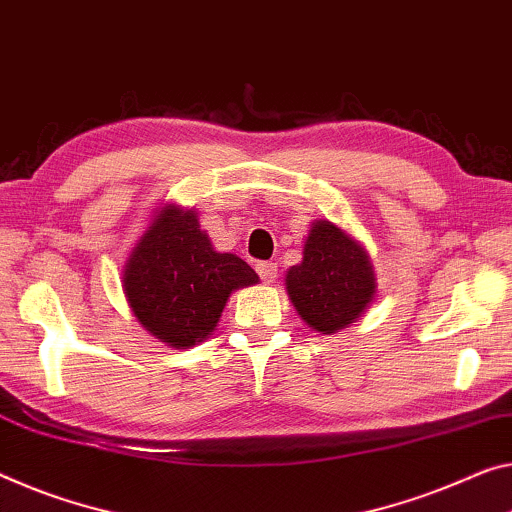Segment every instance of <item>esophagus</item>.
<instances>
[{
	"mask_svg": "<svg viewBox=\"0 0 512 512\" xmlns=\"http://www.w3.org/2000/svg\"><path fill=\"white\" fill-rule=\"evenodd\" d=\"M256 272L261 274V279H263L265 283H274V279H277V263H272V261L258 263V265H256Z\"/></svg>",
	"mask_w": 512,
	"mask_h": 512,
	"instance_id": "34e87169",
	"label": "esophagus"
}]
</instances>
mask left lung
<instances>
[{"instance_id": "left-lung-1", "label": "left lung", "mask_w": 512, "mask_h": 512, "mask_svg": "<svg viewBox=\"0 0 512 512\" xmlns=\"http://www.w3.org/2000/svg\"><path fill=\"white\" fill-rule=\"evenodd\" d=\"M286 293L313 332L336 334L361 318L377 297L364 245L329 219H313L302 261L286 272Z\"/></svg>"}]
</instances>
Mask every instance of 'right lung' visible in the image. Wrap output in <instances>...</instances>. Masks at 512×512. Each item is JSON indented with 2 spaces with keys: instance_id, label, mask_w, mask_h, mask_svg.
I'll return each instance as SVG.
<instances>
[{
  "instance_id": "add662e5",
  "label": "right lung",
  "mask_w": 512,
  "mask_h": 512,
  "mask_svg": "<svg viewBox=\"0 0 512 512\" xmlns=\"http://www.w3.org/2000/svg\"><path fill=\"white\" fill-rule=\"evenodd\" d=\"M123 293L139 325L176 350L215 332L233 290L258 283L235 254L215 251L199 212L164 203L123 265Z\"/></svg>"
}]
</instances>
